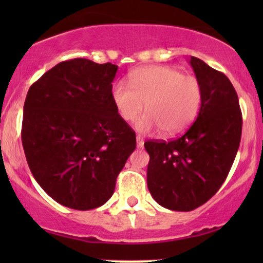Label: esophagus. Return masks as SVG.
Segmentation results:
<instances>
[{
    "mask_svg": "<svg viewBox=\"0 0 263 263\" xmlns=\"http://www.w3.org/2000/svg\"><path fill=\"white\" fill-rule=\"evenodd\" d=\"M136 145H138L139 148H142V147H143V139H142V136H140V135L136 136Z\"/></svg>",
    "mask_w": 263,
    "mask_h": 263,
    "instance_id": "obj_1",
    "label": "esophagus"
}]
</instances>
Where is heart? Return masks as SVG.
Returning a JSON list of instances; mask_svg holds the SVG:
<instances>
[{
    "mask_svg": "<svg viewBox=\"0 0 263 263\" xmlns=\"http://www.w3.org/2000/svg\"><path fill=\"white\" fill-rule=\"evenodd\" d=\"M130 86L117 82L111 97L117 112L124 121H134L143 106L147 112L136 121L139 132L160 129L163 135H176L195 120L201 105L200 82L184 77L171 67H147L130 77Z\"/></svg>",
    "mask_w": 263,
    "mask_h": 263,
    "instance_id": "b5f03b06",
    "label": "heart"
}]
</instances>
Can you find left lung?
<instances>
[{"label":"left lung","instance_id":"1","mask_svg":"<svg viewBox=\"0 0 263 263\" xmlns=\"http://www.w3.org/2000/svg\"><path fill=\"white\" fill-rule=\"evenodd\" d=\"M202 98L196 121L171 141H147V186L160 206L189 212L207 202L228 177L242 135L238 96L225 74L189 60Z\"/></svg>","mask_w":263,"mask_h":263}]
</instances>
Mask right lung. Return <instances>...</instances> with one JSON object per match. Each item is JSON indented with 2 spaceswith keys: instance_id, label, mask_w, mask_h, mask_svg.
Listing matches in <instances>:
<instances>
[{
  "instance_id": "right-lung-1",
  "label": "right lung",
  "mask_w": 263,
  "mask_h": 263,
  "mask_svg": "<svg viewBox=\"0 0 263 263\" xmlns=\"http://www.w3.org/2000/svg\"><path fill=\"white\" fill-rule=\"evenodd\" d=\"M117 69L86 59L64 61L27 92L21 129L27 164L43 190L73 210L105 203L136 147L111 97Z\"/></svg>"
}]
</instances>
